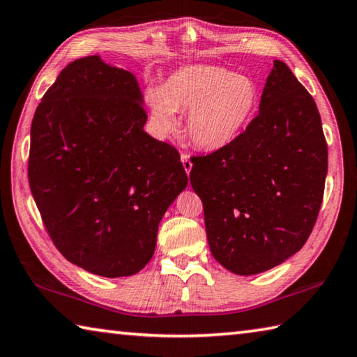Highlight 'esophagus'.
<instances>
[{"mask_svg": "<svg viewBox=\"0 0 357 357\" xmlns=\"http://www.w3.org/2000/svg\"><path fill=\"white\" fill-rule=\"evenodd\" d=\"M180 160H182V165H183L185 172L190 175V172H191V167H192V162H191L190 155H188V153H182V155H180Z\"/></svg>", "mask_w": 357, "mask_h": 357, "instance_id": "1", "label": "esophagus"}]
</instances>
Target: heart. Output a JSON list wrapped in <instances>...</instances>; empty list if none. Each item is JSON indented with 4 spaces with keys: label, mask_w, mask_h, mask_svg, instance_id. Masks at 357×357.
<instances>
[{
    "label": "heart",
    "mask_w": 357,
    "mask_h": 357,
    "mask_svg": "<svg viewBox=\"0 0 357 357\" xmlns=\"http://www.w3.org/2000/svg\"><path fill=\"white\" fill-rule=\"evenodd\" d=\"M261 92L254 78L208 64L183 66L169 75L162 89L147 93L150 117L161 133L178 125L188 111L186 133L197 147L216 150L241 135L257 112Z\"/></svg>",
    "instance_id": "b5f03b06"
}]
</instances>
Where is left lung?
<instances>
[{"instance_id": "1", "label": "left lung", "mask_w": 357, "mask_h": 357, "mask_svg": "<svg viewBox=\"0 0 357 357\" xmlns=\"http://www.w3.org/2000/svg\"><path fill=\"white\" fill-rule=\"evenodd\" d=\"M191 161L210 251L226 270L264 273L304 246L321 207L328 144L314 98L285 62L274 61L246 130Z\"/></svg>"}]
</instances>
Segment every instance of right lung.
Masks as SVG:
<instances>
[{"label":"right lung","mask_w":357,"mask_h":357,"mask_svg":"<svg viewBox=\"0 0 357 357\" xmlns=\"http://www.w3.org/2000/svg\"><path fill=\"white\" fill-rule=\"evenodd\" d=\"M133 73L86 56L45 92L31 123L29 188L64 257L103 278L152 259L162 215L188 185L177 149L144 131Z\"/></svg>","instance_id":"obj_1"}]
</instances>
